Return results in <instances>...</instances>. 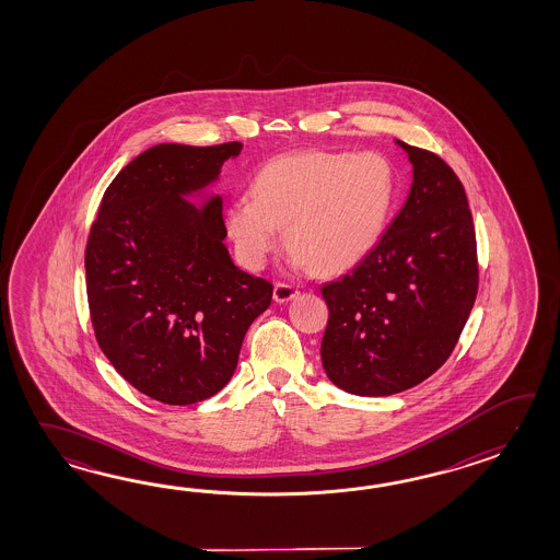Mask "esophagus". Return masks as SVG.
Returning a JSON list of instances; mask_svg holds the SVG:
<instances>
[{
	"instance_id": "34e87169",
	"label": "esophagus",
	"mask_w": 560,
	"mask_h": 560,
	"mask_svg": "<svg viewBox=\"0 0 560 560\" xmlns=\"http://www.w3.org/2000/svg\"><path fill=\"white\" fill-rule=\"evenodd\" d=\"M296 285L288 284V282H276L275 284V300L278 304H284L288 300L296 296Z\"/></svg>"
}]
</instances>
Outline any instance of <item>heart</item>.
<instances>
[{
	"mask_svg": "<svg viewBox=\"0 0 560 560\" xmlns=\"http://www.w3.org/2000/svg\"><path fill=\"white\" fill-rule=\"evenodd\" d=\"M252 198L226 208L228 236L240 264L262 268L284 228L288 250L314 275H342L381 240L396 196L384 155L292 152L266 162L252 179Z\"/></svg>",
	"mask_w": 560,
	"mask_h": 560,
	"instance_id": "obj_1",
	"label": "heart"
}]
</instances>
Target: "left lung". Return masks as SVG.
Listing matches in <instances>:
<instances>
[{
	"label": "left lung",
	"instance_id": "obj_1",
	"mask_svg": "<svg viewBox=\"0 0 560 560\" xmlns=\"http://www.w3.org/2000/svg\"><path fill=\"white\" fill-rule=\"evenodd\" d=\"M398 143L415 167L402 210L350 275L322 285L330 310L322 366L358 396L402 393L441 369L478 292L463 182L441 155Z\"/></svg>",
	"mask_w": 560,
	"mask_h": 560
}]
</instances>
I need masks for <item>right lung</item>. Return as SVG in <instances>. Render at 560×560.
Returning <instances> with one entry per match:
<instances>
[{
	"mask_svg": "<svg viewBox=\"0 0 560 560\" xmlns=\"http://www.w3.org/2000/svg\"><path fill=\"white\" fill-rule=\"evenodd\" d=\"M238 142L160 143L104 191L85 244L95 340L112 366L164 405H194L226 386L244 334L275 285L232 262L222 200L182 198L218 178Z\"/></svg>",
	"mask_w": 560,
	"mask_h": 560,
	"instance_id": "1",
	"label": "right lung"
}]
</instances>
